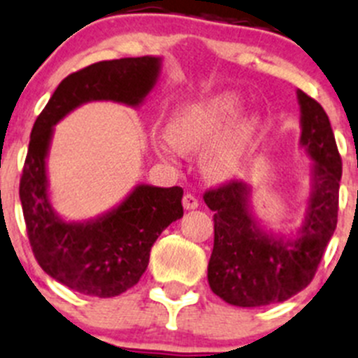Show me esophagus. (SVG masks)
<instances>
[{
	"label": "esophagus",
	"mask_w": 358,
	"mask_h": 358,
	"mask_svg": "<svg viewBox=\"0 0 358 358\" xmlns=\"http://www.w3.org/2000/svg\"><path fill=\"white\" fill-rule=\"evenodd\" d=\"M199 206V201L196 196L192 194H185L183 196V208L185 210H196Z\"/></svg>",
	"instance_id": "1"
}]
</instances>
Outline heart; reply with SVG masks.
<instances>
[{"label": "heart", "mask_w": 358, "mask_h": 358, "mask_svg": "<svg viewBox=\"0 0 358 358\" xmlns=\"http://www.w3.org/2000/svg\"><path fill=\"white\" fill-rule=\"evenodd\" d=\"M242 108V99L229 92L180 103L166 125L168 139H153L157 155L173 160L175 148L185 153L203 149V176L215 183L231 182L245 169L263 129L256 113L236 118Z\"/></svg>", "instance_id": "heart-1"}]
</instances>
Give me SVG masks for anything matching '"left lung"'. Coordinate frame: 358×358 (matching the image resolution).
I'll return each mask as SVG.
<instances>
[{"instance_id":"8db88e82","label":"left lung","mask_w":358,"mask_h":358,"mask_svg":"<svg viewBox=\"0 0 358 358\" xmlns=\"http://www.w3.org/2000/svg\"><path fill=\"white\" fill-rule=\"evenodd\" d=\"M300 106V148L309 164V196L300 224L289 233L266 231L252 206V185L233 180L208 190L213 212V250L208 285L236 307L279 303L302 292L315 277L337 224L339 152L329 116L315 99L296 90Z\"/></svg>"}]
</instances>
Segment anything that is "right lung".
<instances>
[{
    "instance_id": "add662e5",
    "label": "right lung",
    "mask_w": 358,
    "mask_h": 358,
    "mask_svg": "<svg viewBox=\"0 0 358 358\" xmlns=\"http://www.w3.org/2000/svg\"><path fill=\"white\" fill-rule=\"evenodd\" d=\"M160 66V56H141L99 62L70 73L33 125L19 187L29 243L43 272L83 295L109 299L141 279L155 240L182 219L183 190L138 183L108 212L86 220L63 219L49 196L55 125L95 100L139 108L155 88Z\"/></svg>"
}]
</instances>
